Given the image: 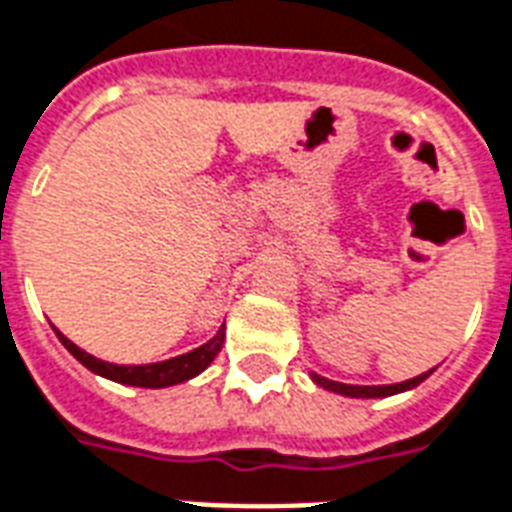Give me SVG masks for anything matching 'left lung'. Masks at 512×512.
I'll list each match as a JSON object with an SVG mask.
<instances>
[{
    "label": "left lung",
    "mask_w": 512,
    "mask_h": 512,
    "mask_svg": "<svg viewBox=\"0 0 512 512\" xmlns=\"http://www.w3.org/2000/svg\"><path fill=\"white\" fill-rule=\"evenodd\" d=\"M429 372H421L418 378L402 380V383H391V386H351V383H337V380H329L324 375H315L310 372V378H313L315 386L326 388V391H334V394H340V397H353V399H380V397H394V394H402V391H410V388H416L418 383H424Z\"/></svg>",
    "instance_id": "1"
}]
</instances>
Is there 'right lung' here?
I'll return each instance as SVG.
<instances>
[{"mask_svg":"<svg viewBox=\"0 0 512 512\" xmlns=\"http://www.w3.org/2000/svg\"><path fill=\"white\" fill-rule=\"evenodd\" d=\"M56 337L61 340V345L67 348L75 359L86 367V370L96 372L107 380H115V383H124V386H137V388H167L178 386V383H186V380L197 378L199 372H205L210 367V361L218 356L221 345H224L226 326H221L215 332L213 340H207L205 345H199L194 351L183 353V356H175V359L167 361H153V364H110V361H102L86 353L83 348L72 343L69 337L53 329Z\"/></svg>","mask_w":512,"mask_h":512,"instance_id":"obj_1","label":"right lung"}]
</instances>
